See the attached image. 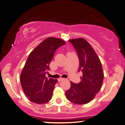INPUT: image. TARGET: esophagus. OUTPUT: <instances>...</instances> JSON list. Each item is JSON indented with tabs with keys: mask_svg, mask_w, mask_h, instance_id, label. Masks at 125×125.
<instances>
[{
	"mask_svg": "<svg viewBox=\"0 0 125 125\" xmlns=\"http://www.w3.org/2000/svg\"><path fill=\"white\" fill-rule=\"evenodd\" d=\"M64 80V78H59L58 80V82H60V81H62V80Z\"/></svg>",
	"mask_w": 125,
	"mask_h": 125,
	"instance_id": "esophagus-1",
	"label": "esophagus"
}]
</instances>
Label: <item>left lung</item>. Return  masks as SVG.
Returning a JSON list of instances; mask_svg holds the SVG:
<instances>
[{"instance_id":"left-lung-1","label":"left lung","mask_w":125,"mask_h":125,"mask_svg":"<svg viewBox=\"0 0 125 125\" xmlns=\"http://www.w3.org/2000/svg\"><path fill=\"white\" fill-rule=\"evenodd\" d=\"M80 61L78 71L83 72L78 84L70 82L71 86L65 92L67 100L76 104H85L94 99L100 91L104 73L99 58L92 47L83 38L71 39Z\"/></svg>"}]
</instances>
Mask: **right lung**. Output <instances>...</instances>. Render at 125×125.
<instances>
[{"mask_svg":"<svg viewBox=\"0 0 125 125\" xmlns=\"http://www.w3.org/2000/svg\"><path fill=\"white\" fill-rule=\"evenodd\" d=\"M64 40L48 37L30 53L20 75L21 83L25 94L31 102L45 104L52 99L58 80L46 78L50 64L56 50L64 45Z\"/></svg>","mask_w":125,"mask_h":125,"instance_id":"obj_1","label":"right lung"}]
</instances>
